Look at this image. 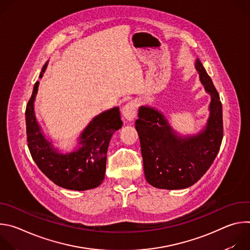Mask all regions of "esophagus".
<instances>
[{
    "label": "esophagus",
    "mask_w": 250,
    "mask_h": 250,
    "mask_svg": "<svg viewBox=\"0 0 250 250\" xmlns=\"http://www.w3.org/2000/svg\"><path fill=\"white\" fill-rule=\"evenodd\" d=\"M136 109H137V103L135 101L128 102L123 108V114H124L125 118L127 121L133 120V118L135 117Z\"/></svg>",
    "instance_id": "esophagus-1"
}]
</instances>
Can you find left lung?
<instances>
[{
	"instance_id": "left-lung-1",
	"label": "left lung",
	"mask_w": 250,
	"mask_h": 250,
	"mask_svg": "<svg viewBox=\"0 0 250 250\" xmlns=\"http://www.w3.org/2000/svg\"><path fill=\"white\" fill-rule=\"evenodd\" d=\"M196 68L201 82L211 95L210 116L203 132L192 137H179L160 113L146 106L139 108L134 125L139 135L145 175L153 187L175 190L194 185L220 150L224 136L220 95L200 60H197Z\"/></svg>"
}]
</instances>
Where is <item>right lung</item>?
Masks as SVG:
<instances>
[{
  "label": "right lung",
  "mask_w": 250,
  "mask_h": 250,
  "mask_svg": "<svg viewBox=\"0 0 250 250\" xmlns=\"http://www.w3.org/2000/svg\"><path fill=\"white\" fill-rule=\"evenodd\" d=\"M47 63L42 68L41 77ZM39 82L34 84L30 99L26 104V140L29 152L42 173L59 187L68 190L84 191L98 187L104 180L106 152L112 135L122 127L119 108H114L96 117L82 132V145L76 151L58 153L50 146L35 120L33 101Z\"/></svg>",
  "instance_id": "add662e5"
}]
</instances>
